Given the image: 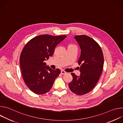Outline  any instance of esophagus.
Returning <instances> with one entry per match:
<instances>
[{
  "label": "esophagus",
  "mask_w": 123,
  "mask_h": 123,
  "mask_svg": "<svg viewBox=\"0 0 123 123\" xmlns=\"http://www.w3.org/2000/svg\"><path fill=\"white\" fill-rule=\"evenodd\" d=\"M66 73H67L65 71H64V70H62V71H61V74H65Z\"/></svg>",
  "instance_id": "esophagus-1"
}]
</instances>
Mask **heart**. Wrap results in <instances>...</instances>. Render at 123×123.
<instances>
[{"instance_id": "b5f03b06", "label": "heart", "mask_w": 123, "mask_h": 123, "mask_svg": "<svg viewBox=\"0 0 123 123\" xmlns=\"http://www.w3.org/2000/svg\"><path fill=\"white\" fill-rule=\"evenodd\" d=\"M72 45V46H74V45Z\"/></svg>"}]
</instances>
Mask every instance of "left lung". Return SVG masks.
<instances>
[{
    "label": "left lung",
    "instance_id": "1",
    "mask_svg": "<svg viewBox=\"0 0 123 123\" xmlns=\"http://www.w3.org/2000/svg\"><path fill=\"white\" fill-rule=\"evenodd\" d=\"M74 38L81 50L78 60L81 74L77 76L71 73L73 80L68 86L73 92L82 95L90 92L97 83L102 73L104 56L101 48L93 38L86 35Z\"/></svg>",
    "mask_w": 123,
    "mask_h": 123
}]
</instances>
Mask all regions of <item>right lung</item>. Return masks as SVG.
<instances>
[{
  "label": "right lung",
  "mask_w": 123,
  "mask_h": 123,
  "mask_svg": "<svg viewBox=\"0 0 123 123\" xmlns=\"http://www.w3.org/2000/svg\"><path fill=\"white\" fill-rule=\"evenodd\" d=\"M67 36L42 34L31 39L24 47L20 65L24 81L34 93L43 94L50 90L60 70L51 69L45 60L52 56L56 46Z\"/></svg>",
  "instance_id": "right-lung-1"
}]
</instances>
